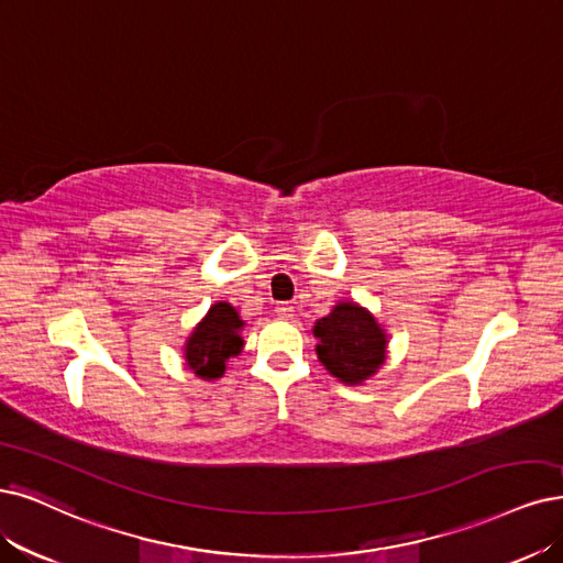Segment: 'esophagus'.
Returning <instances> with one entry per match:
<instances>
[{
    "label": "esophagus",
    "mask_w": 563,
    "mask_h": 563,
    "mask_svg": "<svg viewBox=\"0 0 563 563\" xmlns=\"http://www.w3.org/2000/svg\"><path fill=\"white\" fill-rule=\"evenodd\" d=\"M274 310H276V316H280V318H292L295 306L287 303V301H280V303H276Z\"/></svg>",
    "instance_id": "esophagus-1"
}]
</instances>
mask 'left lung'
I'll list each match as a JSON object with an SVG mask.
<instances>
[{"label": "left lung", "mask_w": 563, "mask_h": 563, "mask_svg": "<svg viewBox=\"0 0 563 563\" xmlns=\"http://www.w3.org/2000/svg\"><path fill=\"white\" fill-rule=\"evenodd\" d=\"M320 364L343 385H364L387 360V331L357 301H339L313 327Z\"/></svg>", "instance_id": "left-lung-1"}]
</instances>
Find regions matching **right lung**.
<instances>
[{
    "mask_svg": "<svg viewBox=\"0 0 563 563\" xmlns=\"http://www.w3.org/2000/svg\"><path fill=\"white\" fill-rule=\"evenodd\" d=\"M243 327L245 322L232 303L216 301L183 345L185 366L208 383L222 378L227 364L241 355Z\"/></svg>",
    "mask_w": 563,
    "mask_h": 563,
    "instance_id": "add662e5",
    "label": "right lung"
}]
</instances>
